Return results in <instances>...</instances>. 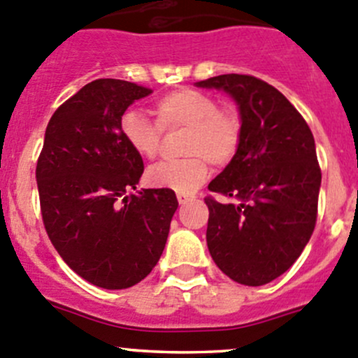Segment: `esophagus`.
I'll return each instance as SVG.
<instances>
[{
	"instance_id": "esophagus-1",
	"label": "esophagus",
	"mask_w": 358,
	"mask_h": 358,
	"mask_svg": "<svg viewBox=\"0 0 358 358\" xmlns=\"http://www.w3.org/2000/svg\"><path fill=\"white\" fill-rule=\"evenodd\" d=\"M176 199H178L180 204H187V202H190L194 199L192 194H183V192H178L176 194Z\"/></svg>"
}]
</instances>
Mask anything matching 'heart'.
<instances>
[{
  "instance_id": "1",
  "label": "heart",
  "mask_w": 358,
  "mask_h": 358,
  "mask_svg": "<svg viewBox=\"0 0 358 358\" xmlns=\"http://www.w3.org/2000/svg\"><path fill=\"white\" fill-rule=\"evenodd\" d=\"M156 122L138 110H126L121 117V133L140 157L154 159L159 154L162 131L185 129L182 154L185 157L161 162L147 173V182L157 189L189 194L208 178L209 162L227 166L243 142V117L218 100L192 88H180L162 95L154 103Z\"/></svg>"
}]
</instances>
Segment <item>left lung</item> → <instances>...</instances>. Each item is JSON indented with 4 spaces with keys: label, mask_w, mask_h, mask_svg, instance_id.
<instances>
[{
    "label": "left lung",
    "mask_w": 358,
    "mask_h": 358,
    "mask_svg": "<svg viewBox=\"0 0 358 358\" xmlns=\"http://www.w3.org/2000/svg\"><path fill=\"white\" fill-rule=\"evenodd\" d=\"M197 86L225 90L243 117L239 150L208 185L215 196L204 197L209 252L232 280L263 286L298 259L315 229L322 173L313 135L263 79L222 74Z\"/></svg>",
    "instance_id": "obj_1"
}]
</instances>
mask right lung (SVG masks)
<instances>
[{
	"label": "right lung",
	"instance_id": "right-lung-1",
	"mask_svg": "<svg viewBox=\"0 0 358 358\" xmlns=\"http://www.w3.org/2000/svg\"><path fill=\"white\" fill-rule=\"evenodd\" d=\"M152 90L95 79L50 119L36 166L43 225L64 262L103 289L145 279L166 246L178 201L169 189H136L143 161L121 117Z\"/></svg>",
	"mask_w": 358,
	"mask_h": 358
}]
</instances>
